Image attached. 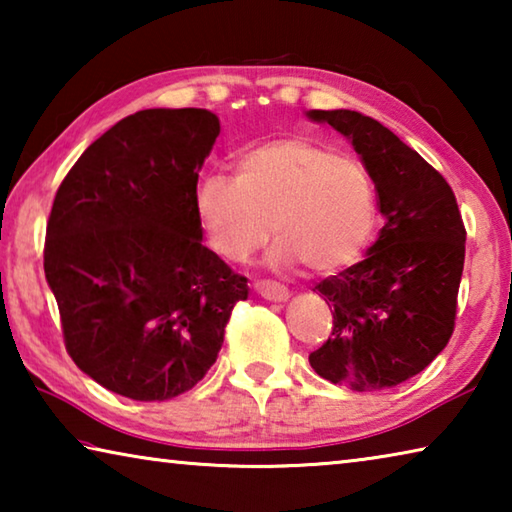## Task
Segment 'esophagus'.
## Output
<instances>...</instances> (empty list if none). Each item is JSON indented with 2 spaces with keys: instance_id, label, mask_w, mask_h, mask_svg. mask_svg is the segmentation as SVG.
I'll return each mask as SVG.
<instances>
[{
  "instance_id": "obj_1",
  "label": "esophagus",
  "mask_w": 512,
  "mask_h": 512,
  "mask_svg": "<svg viewBox=\"0 0 512 512\" xmlns=\"http://www.w3.org/2000/svg\"><path fill=\"white\" fill-rule=\"evenodd\" d=\"M255 293L257 296H262L264 300H271V302H287L291 298V293L287 287H282V284L277 282H255Z\"/></svg>"
}]
</instances>
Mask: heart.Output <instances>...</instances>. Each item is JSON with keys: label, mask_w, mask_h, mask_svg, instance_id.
Returning a JSON list of instances; mask_svg holds the SVG:
<instances>
[{"label": "heart", "mask_w": 512, "mask_h": 512, "mask_svg": "<svg viewBox=\"0 0 512 512\" xmlns=\"http://www.w3.org/2000/svg\"><path fill=\"white\" fill-rule=\"evenodd\" d=\"M194 210L210 246L244 262L271 235L277 268L332 273L357 262L377 221L368 169L305 137H280L237 158V178L205 173Z\"/></svg>", "instance_id": "heart-1"}]
</instances>
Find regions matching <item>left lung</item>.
<instances>
[{
    "label": "left lung",
    "mask_w": 512,
    "mask_h": 512,
    "mask_svg": "<svg viewBox=\"0 0 512 512\" xmlns=\"http://www.w3.org/2000/svg\"><path fill=\"white\" fill-rule=\"evenodd\" d=\"M307 119L352 144L386 221L363 262L316 287L334 307V329L309 363L350 391H384L427 368L454 332L463 219L447 180L377 119L343 108Z\"/></svg>",
    "instance_id": "obj_1"
}]
</instances>
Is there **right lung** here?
<instances>
[{
    "label": "right lung",
    "instance_id": "1",
    "mask_svg": "<svg viewBox=\"0 0 512 512\" xmlns=\"http://www.w3.org/2000/svg\"><path fill=\"white\" fill-rule=\"evenodd\" d=\"M221 133L203 108H151L117 121L58 187L45 277L69 357L108 391L162 402L219 357L248 280L203 244L198 171Z\"/></svg>",
    "mask_w": 512,
    "mask_h": 512
}]
</instances>
